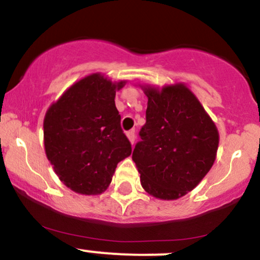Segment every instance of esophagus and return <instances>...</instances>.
Returning <instances> with one entry per match:
<instances>
[{
    "label": "esophagus",
    "instance_id": "34e87169",
    "mask_svg": "<svg viewBox=\"0 0 260 260\" xmlns=\"http://www.w3.org/2000/svg\"><path fill=\"white\" fill-rule=\"evenodd\" d=\"M127 137H128V140H129V142L133 145V143H135V141H136V131L135 129L128 131Z\"/></svg>",
    "mask_w": 260,
    "mask_h": 260
}]
</instances>
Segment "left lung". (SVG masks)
Wrapping results in <instances>:
<instances>
[{"label": "left lung", "instance_id": "1", "mask_svg": "<svg viewBox=\"0 0 260 260\" xmlns=\"http://www.w3.org/2000/svg\"><path fill=\"white\" fill-rule=\"evenodd\" d=\"M141 88L148 98L146 124L132 159L146 192L159 200H176L192 191L210 171L219 132L183 83Z\"/></svg>", "mask_w": 260, "mask_h": 260}]
</instances>
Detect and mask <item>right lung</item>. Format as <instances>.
<instances>
[{"mask_svg": "<svg viewBox=\"0 0 260 260\" xmlns=\"http://www.w3.org/2000/svg\"><path fill=\"white\" fill-rule=\"evenodd\" d=\"M124 84L94 73L69 86L46 111V157L60 181L74 192H104L118 162L132 153L114 102L115 91Z\"/></svg>", "mask_w": 260, "mask_h": 260, "instance_id": "right-lung-1", "label": "right lung"}]
</instances>
